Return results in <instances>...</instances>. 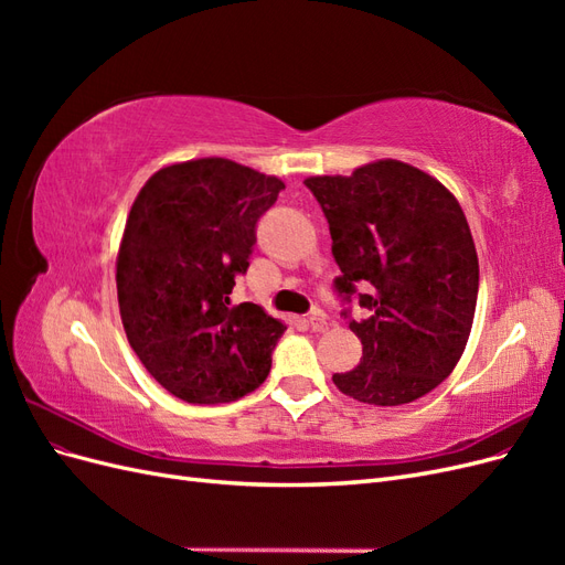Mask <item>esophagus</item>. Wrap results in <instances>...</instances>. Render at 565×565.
Instances as JSON below:
<instances>
[{
    "label": "esophagus",
    "mask_w": 565,
    "mask_h": 565,
    "mask_svg": "<svg viewBox=\"0 0 565 565\" xmlns=\"http://www.w3.org/2000/svg\"><path fill=\"white\" fill-rule=\"evenodd\" d=\"M309 328H311L313 332H324V330L330 328L328 316H324L322 311H313V313L309 316Z\"/></svg>",
    "instance_id": "34e87169"
}]
</instances>
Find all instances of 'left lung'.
Segmentation results:
<instances>
[{"label": "left lung", "mask_w": 565, "mask_h": 565, "mask_svg": "<svg viewBox=\"0 0 565 565\" xmlns=\"http://www.w3.org/2000/svg\"><path fill=\"white\" fill-rule=\"evenodd\" d=\"M303 183L330 224L341 316L363 344L361 365L332 377L337 388L382 407L422 398L455 370L471 332L478 256L465 212L446 185L398 160ZM353 300L365 319L350 318Z\"/></svg>", "instance_id": "1"}]
</instances>
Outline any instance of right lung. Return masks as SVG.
I'll list each match as a JSON object with an SVG mask.
<instances>
[{"label":"right lung","instance_id":"1","mask_svg":"<svg viewBox=\"0 0 565 565\" xmlns=\"http://www.w3.org/2000/svg\"><path fill=\"white\" fill-rule=\"evenodd\" d=\"M280 191L276 177L204 158L160 169L131 204L117 256L119 316L152 380L185 403H231L268 377L287 328L228 295Z\"/></svg>","mask_w":565,"mask_h":565}]
</instances>
